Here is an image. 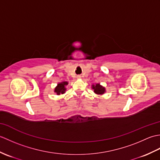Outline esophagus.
<instances>
[{
  "label": "esophagus",
  "instance_id": "1",
  "mask_svg": "<svg viewBox=\"0 0 160 160\" xmlns=\"http://www.w3.org/2000/svg\"><path fill=\"white\" fill-rule=\"evenodd\" d=\"M77 78H78V79H80L81 76H77Z\"/></svg>",
  "mask_w": 160,
  "mask_h": 160
}]
</instances>
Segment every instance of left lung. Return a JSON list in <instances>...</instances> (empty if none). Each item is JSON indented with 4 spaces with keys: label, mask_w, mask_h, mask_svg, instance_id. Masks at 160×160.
Returning a JSON list of instances; mask_svg holds the SVG:
<instances>
[{
    "label": "left lung",
    "mask_w": 160,
    "mask_h": 160,
    "mask_svg": "<svg viewBox=\"0 0 160 160\" xmlns=\"http://www.w3.org/2000/svg\"><path fill=\"white\" fill-rule=\"evenodd\" d=\"M92 89L94 90V93L98 95H102L104 93L105 91H106L105 88L100 85V84H92Z\"/></svg>",
    "instance_id": "1"
}]
</instances>
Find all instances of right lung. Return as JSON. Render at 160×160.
Wrapping results in <instances>:
<instances>
[{"instance_id": "right-lung-1", "label": "right lung", "mask_w": 160, "mask_h": 160, "mask_svg": "<svg viewBox=\"0 0 160 160\" xmlns=\"http://www.w3.org/2000/svg\"><path fill=\"white\" fill-rule=\"evenodd\" d=\"M67 84H68V82H65V81L58 83V84L57 87L55 88V89H54V92H55L57 95L64 93L67 89L65 87L67 85Z\"/></svg>"}]
</instances>
